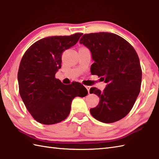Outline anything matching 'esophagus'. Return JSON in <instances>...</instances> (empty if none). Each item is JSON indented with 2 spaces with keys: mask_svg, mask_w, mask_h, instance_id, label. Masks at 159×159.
<instances>
[{
  "mask_svg": "<svg viewBox=\"0 0 159 159\" xmlns=\"http://www.w3.org/2000/svg\"><path fill=\"white\" fill-rule=\"evenodd\" d=\"M85 87H86V89H87V91H88V93H89V89H90V86H85Z\"/></svg>",
  "mask_w": 159,
  "mask_h": 159,
  "instance_id": "1",
  "label": "esophagus"
}]
</instances>
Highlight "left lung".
<instances>
[{"mask_svg": "<svg viewBox=\"0 0 159 159\" xmlns=\"http://www.w3.org/2000/svg\"><path fill=\"white\" fill-rule=\"evenodd\" d=\"M80 43L92 54L91 73L107 84L103 91L90 89L89 93L100 99L91 114L104 123L120 120L130 112L140 92L142 72L135 50L120 36L106 32L83 35Z\"/></svg>", "mask_w": 159, "mask_h": 159, "instance_id": "8db88e82", "label": "left lung"}]
</instances>
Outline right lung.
<instances>
[{
	"label": "right lung",
	"mask_w": 159,
	"mask_h": 159,
	"mask_svg": "<svg viewBox=\"0 0 159 159\" xmlns=\"http://www.w3.org/2000/svg\"><path fill=\"white\" fill-rule=\"evenodd\" d=\"M82 35L78 33L41 39L22 57L18 73L20 95L29 112L39 123L50 125L66 119L74 98L87 95L82 84L64 85L55 77L61 67L62 53L75 45Z\"/></svg>",
	"instance_id": "add662e5"
}]
</instances>
